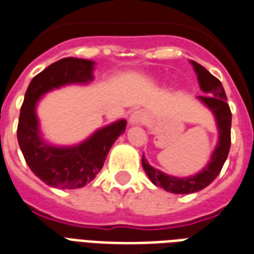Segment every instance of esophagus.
Masks as SVG:
<instances>
[{
  "instance_id": "esophagus-1",
  "label": "esophagus",
  "mask_w": 254,
  "mask_h": 254,
  "mask_svg": "<svg viewBox=\"0 0 254 254\" xmlns=\"http://www.w3.org/2000/svg\"><path fill=\"white\" fill-rule=\"evenodd\" d=\"M145 122V113L141 112V110H136L130 114L129 117V124L130 125H141Z\"/></svg>"
}]
</instances>
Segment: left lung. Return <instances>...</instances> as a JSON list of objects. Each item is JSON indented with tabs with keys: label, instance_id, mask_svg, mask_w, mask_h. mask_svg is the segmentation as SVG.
<instances>
[{
	"label": "left lung",
	"instance_id": "1",
	"mask_svg": "<svg viewBox=\"0 0 254 254\" xmlns=\"http://www.w3.org/2000/svg\"><path fill=\"white\" fill-rule=\"evenodd\" d=\"M190 63L192 64L196 72L200 90L208 94V95H200L198 99L206 108L211 110L215 117L218 127V142L207 165L200 172L187 178H176L156 170L148 163L145 156H142V167L152 183L172 194H192L207 187L219 175L230 151L232 112L226 102L227 98L222 83L214 75L210 74L203 65L198 64L194 60H191Z\"/></svg>",
	"mask_w": 254,
	"mask_h": 254
}]
</instances>
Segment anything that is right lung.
Segmentation results:
<instances>
[{"mask_svg": "<svg viewBox=\"0 0 254 254\" xmlns=\"http://www.w3.org/2000/svg\"><path fill=\"white\" fill-rule=\"evenodd\" d=\"M94 62L64 58L48 65L28 86L17 127L24 159L37 178L55 189H80L97 176L110 148L125 132L127 121L103 127L84 141L69 146L48 144L40 133L36 106L44 94L67 84H87L94 79Z\"/></svg>", "mask_w": 254, "mask_h": 254, "instance_id": "add662e5", "label": "right lung"}]
</instances>
